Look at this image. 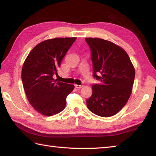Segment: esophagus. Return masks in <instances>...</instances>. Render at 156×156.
<instances>
[{
    "label": "esophagus",
    "instance_id": "1",
    "mask_svg": "<svg viewBox=\"0 0 156 156\" xmlns=\"http://www.w3.org/2000/svg\"><path fill=\"white\" fill-rule=\"evenodd\" d=\"M84 86L83 85H78V84H75V87L76 88H78V89H80V88H82V87H83Z\"/></svg>",
    "mask_w": 156,
    "mask_h": 156
}]
</instances>
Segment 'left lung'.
I'll return each instance as SVG.
<instances>
[{"label": "left lung", "mask_w": 156, "mask_h": 156, "mask_svg": "<svg viewBox=\"0 0 156 156\" xmlns=\"http://www.w3.org/2000/svg\"><path fill=\"white\" fill-rule=\"evenodd\" d=\"M85 39L91 49L94 77L101 82V84L92 85L87 107L97 115L111 117L121 110L130 97L135 68L120 46L103 39Z\"/></svg>", "instance_id": "8db88e82"}]
</instances>
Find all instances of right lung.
<instances>
[{
    "label": "right lung",
    "mask_w": 156,
    "mask_h": 156,
    "mask_svg": "<svg viewBox=\"0 0 156 156\" xmlns=\"http://www.w3.org/2000/svg\"><path fill=\"white\" fill-rule=\"evenodd\" d=\"M76 37L45 40L32 49L23 63L21 78L26 96L35 111L52 116L66 107V98L74 88L72 84L56 82L53 76Z\"/></svg>",
    "instance_id": "right-lung-1"
}]
</instances>
